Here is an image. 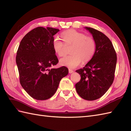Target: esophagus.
Segmentation results:
<instances>
[{"instance_id": "obj_1", "label": "esophagus", "mask_w": 131, "mask_h": 131, "mask_svg": "<svg viewBox=\"0 0 131 131\" xmlns=\"http://www.w3.org/2000/svg\"><path fill=\"white\" fill-rule=\"evenodd\" d=\"M74 72V70H73L72 69H69V73L70 74V73H72Z\"/></svg>"}]
</instances>
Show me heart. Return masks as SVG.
<instances>
[{
    "label": "heart",
    "mask_w": 131,
    "mask_h": 131,
    "mask_svg": "<svg viewBox=\"0 0 131 131\" xmlns=\"http://www.w3.org/2000/svg\"><path fill=\"white\" fill-rule=\"evenodd\" d=\"M62 37L66 44H72L70 53L62 58L59 63L63 66L74 68L80 64L82 61L87 62L91 60L96 52V43L94 39L81 32L69 29L62 33ZM64 43L58 37L54 38L52 42L53 49L59 56L65 53Z\"/></svg>",
    "instance_id": "heart-1"
}]
</instances>
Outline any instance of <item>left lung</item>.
Returning a JSON list of instances; mask_svg holds the SVG:
<instances>
[{
  "label": "left lung",
  "mask_w": 131,
  "mask_h": 131,
  "mask_svg": "<svg viewBox=\"0 0 131 131\" xmlns=\"http://www.w3.org/2000/svg\"><path fill=\"white\" fill-rule=\"evenodd\" d=\"M92 34L96 43L94 56L82 69L76 70L81 76L75 89L82 98L94 101L101 98L112 85L117 56L112 42L101 31L85 27Z\"/></svg>",
  "instance_id": "8db88e82"
}]
</instances>
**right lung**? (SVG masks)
I'll return each mask as SVG.
<instances>
[{"instance_id":"obj_1","label":"right lung","mask_w":131,"mask_h":131,"mask_svg":"<svg viewBox=\"0 0 131 131\" xmlns=\"http://www.w3.org/2000/svg\"><path fill=\"white\" fill-rule=\"evenodd\" d=\"M58 29L38 27L28 33L21 41L16 62L19 82L30 97L46 100L56 92L61 79L68 74L63 66L52 67L58 63L52 47L53 35Z\"/></svg>"}]
</instances>
